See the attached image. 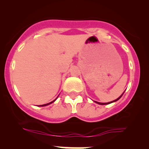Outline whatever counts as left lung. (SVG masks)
Returning a JSON list of instances; mask_svg holds the SVG:
<instances>
[{
  "instance_id": "obj_1",
  "label": "left lung",
  "mask_w": 149,
  "mask_h": 149,
  "mask_svg": "<svg viewBox=\"0 0 149 149\" xmlns=\"http://www.w3.org/2000/svg\"><path fill=\"white\" fill-rule=\"evenodd\" d=\"M124 92H123V93L122 94V95H120V97H118V99H116V100H115L112 101V102H108V103H100V102H96V103H97V104H101V105H105V104H109L113 103V102H116V101H118V100L120 98V97L123 96V94H124Z\"/></svg>"
}]
</instances>
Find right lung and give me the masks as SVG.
Wrapping results in <instances>:
<instances>
[{
    "label": "right lung",
    "mask_w": 149,
    "mask_h": 149,
    "mask_svg": "<svg viewBox=\"0 0 149 149\" xmlns=\"http://www.w3.org/2000/svg\"><path fill=\"white\" fill-rule=\"evenodd\" d=\"M56 100H54V101H52V102H49V103H48V104H43V105H40V107H45V106H47V105H49V104H52V103H53V102H54V101H55Z\"/></svg>",
    "instance_id": "obj_1"
}]
</instances>
